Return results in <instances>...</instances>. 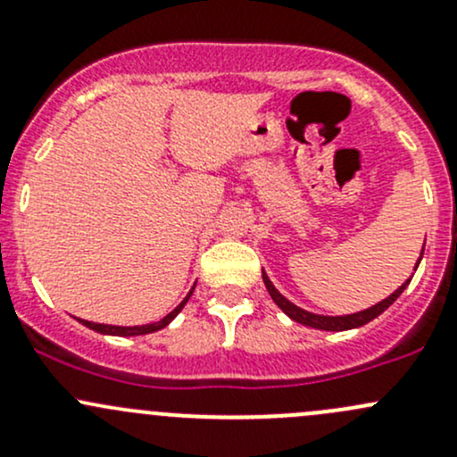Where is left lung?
Here are the masks:
<instances>
[{
	"instance_id": "8db88e82",
	"label": "left lung",
	"mask_w": 457,
	"mask_h": 457,
	"mask_svg": "<svg viewBox=\"0 0 457 457\" xmlns=\"http://www.w3.org/2000/svg\"><path fill=\"white\" fill-rule=\"evenodd\" d=\"M418 262H420V261H418ZM262 283H265L267 292H270V296L274 298L276 305H278L280 310H283L289 318H292V320L301 322V325H307V327H316V329H327V331H345V329H353V327L367 325V322L373 320V318L380 316L382 312H385L386 307H389L391 303H394L395 298H398L400 294H403V289L407 287V283H404L403 287L395 289V292L391 294L389 298H385V301L378 303V305L370 307V310L358 312V314H352V316H318V314H310V312L301 310V307L292 305V303H289L287 298L280 296V294L276 292V287L270 283V278H267L265 274H262Z\"/></svg>"
}]
</instances>
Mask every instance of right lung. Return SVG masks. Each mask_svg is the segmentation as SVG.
<instances>
[{
	"instance_id": "add662e5",
	"label": "right lung",
	"mask_w": 457,
	"mask_h": 457,
	"mask_svg": "<svg viewBox=\"0 0 457 457\" xmlns=\"http://www.w3.org/2000/svg\"><path fill=\"white\" fill-rule=\"evenodd\" d=\"M192 289H195V287H192ZM190 296H192V292L187 294L186 301H183L181 305L177 307V310H172V312H170L168 316L161 318L159 322H152V325H141V327H114V325H99V322H87V320H81V322H84L86 327H90V329L99 331V334H112V336H141V334H150V331H159V329H163V327L168 325V322L172 320V318L177 316L179 312L183 310V305H186L187 298H190Z\"/></svg>"
}]
</instances>
